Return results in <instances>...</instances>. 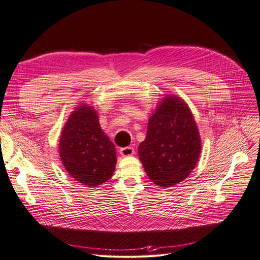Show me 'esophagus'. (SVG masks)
I'll use <instances>...</instances> for the list:
<instances>
[{"mask_svg":"<svg viewBox=\"0 0 260 260\" xmlns=\"http://www.w3.org/2000/svg\"><path fill=\"white\" fill-rule=\"evenodd\" d=\"M119 153L121 156H131L135 154V148L132 146H125V147H121L119 149Z\"/></svg>","mask_w":260,"mask_h":260,"instance_id":"obj_1","label":"esophagus"}]
</instances>
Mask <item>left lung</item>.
<instances>
[{"instance_id": "8db88e82", "label": "left lung", "mask_w": 260, "mask_h": 260, "mask_svg": "<svg viewBox=\"0 0 260 260\" xmlns=\"http://www.w3.org/2000/svg\"><path fill=\"white\" fill-rule=\"evenodd\" d=\"M139 157L148 178L168 187L183 181L194 169L201 153L200 133L183 101L167 96L149 118Z\"/></svg>"}]
</instances>
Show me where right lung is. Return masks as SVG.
<instances>
[{"instance_id": "add662e5", "label": "right lung", "mask_w": 260, "mask_h": 260, "mask_svg": "<svg viewBox=\"0 0 260 260\" xmlns=\"http://www.w3.org/2000/svg\"><path fill=\"white\" fill-rule=\"evenodd\" d=\"M59 155L69 175L86 186H98L113 176L116 149L102 131L94 109L77 107L59 140Z\"/></svg>"}]
</instances>
